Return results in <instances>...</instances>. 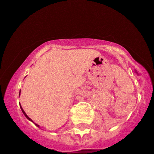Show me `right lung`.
Returning <instances> with one entry per match:
<instances>
[{"label":"right lung","instance_id":"1","mask_svg":"<svg viewBox=\"0 0 154 154\" xmlns=\"http://www.w3.org/2000/svg\"><path fill=\"white\" fill-rule=\"evenodd\" d=\"M19 96H20V94H19ZM20 108H21V110H22L23 113V114H24V115H25V116H26V118H27V119H29V120H31V121H32V119H30V118H29V116L26 115V113H25V111H23V108H22V107H21V106H20ZM35 125H37V126H38V127H39V125H37V124H35Z\"/></svg>","mask_w":154,"mask_h":154}]
</instances>
